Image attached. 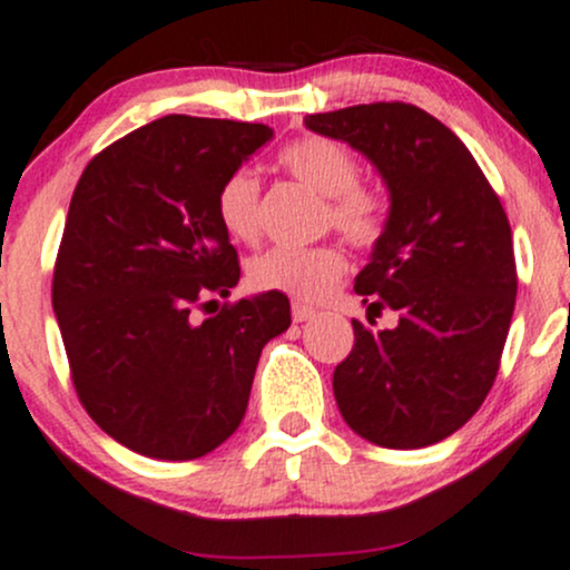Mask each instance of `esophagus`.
<instances>
[{
    "mask_svg": "<svg viewBox=\"0 0 570 570\" xmlns=\"http://www.w3.org/2000/svg\"><path fill=\"white\" fill-rule=\"evenodd\" d=\"M314 316H316V311L311 308V305L292 303V318H295V322H308V318H314Z\"/></svg>",
    "mask_w": 570,
    "mask_h": 570,
    "instance_id": "obj_1",
    "label": "esophagus"
}]
</instances>
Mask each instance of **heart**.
<instances>
[{
  "instance_id": "heart-1",
  "label": "heart",
  "mask_w": 570,
  "mask_h": 570,
  "mask_svg": "<svg viewBox=\"0 0 570 570\" xmlns=\"http://www.w3.org/2000/svg\"><path fill=\"white\" fill-rule=\"evenodd\" d=\"M278 161L295 178L327 197V224L356 248L376 246L386 227V199L373 186L360 184V161L346 142L311 135L289 142ZM216 216L235 240H254L259 233V180L237 167L222 180ZM346 273V254L333 243L318 246H273L248 262V281L262 292H281L295 299H322Z\"/></svg>"
}]
</instances>
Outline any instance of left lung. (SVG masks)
<instances>
[{"label":"left lung","instance_id":"8db88e82","mask_svg":"<svg viewBox=\"0 0 570 570\" xmlns=\"http://www.w3.org/2000/svg\"><path fill=\"white\" fill-rule=\"evenodd\" d=\"M305 127L365 154L390 189L354 292L400 322L371 330L354 318L352 354L333 373L337 409L376 446H430L495 384L517 299L509 218L465 142L416 105H354L305 116Z\"/></svg>","mask_w":570,"mask_h":570}]
</instances>
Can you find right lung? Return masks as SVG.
I'll return each instance as SVG.
<instances>
[{"mask_svg":"<svg viewBox=\"0 0 570 570\" xmlns=\"http://www.w3.org/2000/svg\"><path fill=\"white\" fill-rule=\"evenodd\" d=\"M271 137L265 124L165 116L99 151L75 186L56 322L80 405L137 454L197 460L227 441L262 346L292 324L281 292L194 314L240 278L216 194Z\"/></svg>","mask_w":570,"mask_h":570,"instance_id":"right-lung-1","label":"right lung"}]
</instances>
